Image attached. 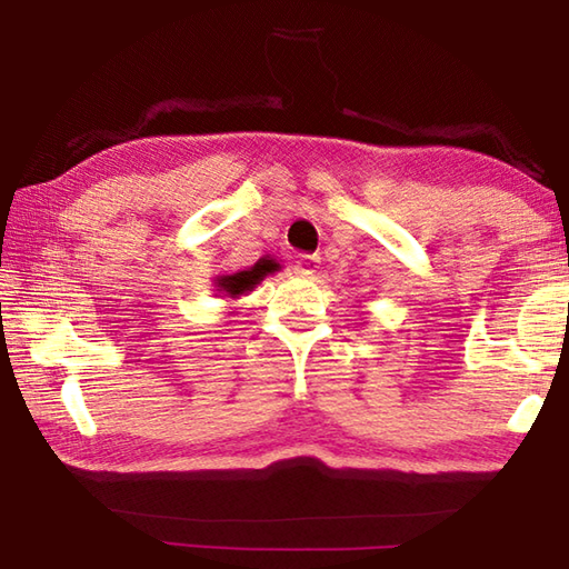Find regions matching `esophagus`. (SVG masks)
<instances>
[{
	"mask_svg": "<svg viewBox=\"0 0 569 569\" xmlns=\"http://www.w3.org/2000/svg\"><path fill=\"white\" fill-rule=\"evenodd\" d=\"M319 263H321L319 256H298L293 271L301 278H308V276H313L316 271H319Z\"/></svg>",
	"mask_w": 569,
	"mask_h": 569,
	"instance_id": "34e87169",
	"label": "esophagus"
}]
</instances>
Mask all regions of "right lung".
I'll return each mask as SVG.
<instances>
[{"label":"right lung","instance_id":"right-lung-1","mask_svg":"<svg viewBox=\"0 0 569 569\" xmlns=\"http://www.w3.org/2000/svg\"><path fill=\"white\" fill-rule=\"evenodd\" d=\"M276 268H278V263H273V261H258L256 266L243 268V271L218 276L216 291H218V296H226V298H230V301H236V298L253 291V288L261 283L268 273H273Z\"/></svg>","mask_w":569,"mask_h":569}]
</instances>
